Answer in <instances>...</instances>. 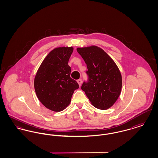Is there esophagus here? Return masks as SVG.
<instances>
[{"mask_svg": "<svg viewBox=\"0 0 158 158\" xmlns=\"http://www.w3.org/2000/svg\"><path fill=\"white\" fill-rule=\"evenodd\" d=\"M77 82L78 83V84H79V86H81V85H82V79H78V80L77 81Z\"/></svg>", "mask_w": 158, "mask_h": 158, "instance_id": "34e87169", "label": "esophagus"}]
</instances>
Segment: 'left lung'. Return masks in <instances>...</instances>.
<instances>
[{
  "label": "left lung",
  "mask_w": 158,
  "mask_h": 158,
  "mask_svg": "<svg viewBox=\"0 0 158 158\" xmlns=\"http://www.w3.org/2000/svg\"><path fill=\"white\" fill-rule=\"evenodd\" d=\"M77 52L86 64L87 82L81 89L95 108L105 110L111 107L119 97L122 87L120 71L114 60L95 45L77 48Z\"/></svg>",
  "instance_id": "8db88e82"
}]
</instances>
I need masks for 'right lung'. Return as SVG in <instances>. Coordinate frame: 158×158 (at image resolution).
<instances>
[{
    "mask_svg": "<svg viewBox=\"0 0 158 158\" xmlns=\"http://www.w3.org/2000/svg\"><path fill=\"white\" fill-rule=\"evenodd\" d=\"M72 47L53 49L47 54L38 68L34 79L37 97L47 108L55 112L64 110L79 85L70 77L69 60L73 53Z\"/></svg>",
    "mask_w": 158,
    "mask_h": 158,
    "instance_id": "right-lung-1",
    "label": "right lung"
}]
</instances>
